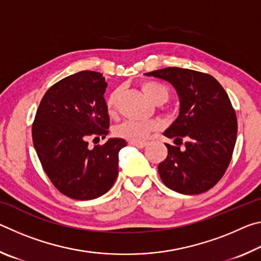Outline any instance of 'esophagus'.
I'll return each instance as SVG.
<instances>
[{"mask_svg": "<svg viewBox=\"0 0 261 261\" xmlns=\"http://www.w3.org/2000/svg\"><path fill=\"white\" fill-rule=\"evenodd\" d=\"M129 144L131 146H135L137 148H144L147 145V143H136V141H130Z\"/></svg>", "mask_w": 261, "mask_h": 261, "instance_id": "obj_1", "label": "esophagus"}]
</instances>
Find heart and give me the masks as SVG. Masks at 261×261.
<instances>
[{
	"mask_svg": "<svg viewBox=\"0 0 261 261\" xmlns=\"http://www.w3.org/2000/svg\"><path fill=\"white\" fill-rule=\"evenodd\" d=\"M141 90L147 98L153 101L154 103L161 105L166 102L170 96V90L169 87L166 86L165 84L159 83L155 81H146L141 84ZM118 96H120V91L115 90L110 93L107 99H106V109L109 115H114L117 110V102ZM159 129H161V122L158 120H151V121H132L127 120L122 122L115 127V135L120 138L126 139L129 141H136V143H140L147 138V137L155 132Z\"/></svg>",
	"mask_w": 261,
	"mask_h": 261,
	"instance_id": "obj_1",
	"label": "heart"
}]
</instances>
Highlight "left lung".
<instances>
[{
	"label": "left lung",
	"mask_w": 261,
	"mask_h": 261,
	"mask_svg": "<svg viewBox=\"0 0 261 261\" xmlns=\"http://www.w3.org/2000/svg\"><path fill=\"white\" fill-rule=\"evenodd\" d=\"M173 84L179 96V115L165 132L176 145L166 144L168 155L158 170L167 188L198 194L213 188L231 161L237 137V117L221 84L208 73L165 68L145 73Z\"/></svg>",
	"instance_id": "obj_1"
}]
</instances>
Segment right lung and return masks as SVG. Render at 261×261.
Masks as SVG:
<instances>
[{"instance_id": "1", "label": "right lung", "mask_w": 261, "mask_h": 261, "mask_svg": "<svg viewBox=\"0 0 261 261\" xmlns=\"http://www.w3.org/2000/svg\"><path fill=\"white\" fill-rule=\"evenodd\" d=\"M107 85L100 72L71 74L46 92L35 114L32 138L42 169L72 199H95L117 178L118 152L125 140L114 138L88 147V139L106 138L109 132Z\"/></svg>"}]
</instances>
